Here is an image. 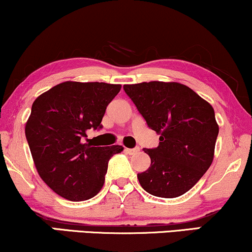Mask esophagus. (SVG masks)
I'll return each instance as SVG.
<instances>
[{
	"label": "esophagus",
	"mask_w": 252,
	"mask_h": 252,
	"mask_svg": "<svg viewBox=\"0 0 252 252\" xmlns=\"http://www.w3.org/2000/svg\"><path fill=\"white\" fill-rule=\"evenodd\" d=\"M125 151H126L127 153H128V154L133 155V154H136V153H138V152L140 151V150H139V148H126Z\"/></svg>",
	"instance_id": "esophagus-1"
}]
</instances>
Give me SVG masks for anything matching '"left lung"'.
<instances>
[{
	"label": "left lung",
	"mask_w": 252,
	"mask_h": 252,
	"mask_svg": "<svg viewBox=\"0 0 252 252\" xmlns=\"http://www.w3.org/2000/svg\"><path fill=\"white\" fill-rule=\"evenodd\" d=\"M159 146L146 150L151 167L138 174L141 187L158 197L181 196L196 185L214 160L219 125L212 105L176 82L124 85Z\"/></svg>",
	"instance_id": "obj_1"
}]
</instances>
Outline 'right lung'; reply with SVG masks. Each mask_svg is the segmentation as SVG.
I'll return each mask as SVG.
<instances>
[{"instance_id": "1", "label": "right lung", "mask_w": 252, "mask_h": 252, "mask_svg": "<svg viewBox=\"0 0 252 252\" xmlns=\"http://www.w3.org/2000/svg\"><path fill=\"white\" fill-rule=\"evenodd\" d=\"M120 84L63 82L36 98L26 136L40 179L60 196L89 200L100 191L108 160L123 146L83 144L91 128H100L107 105Z\"/></svg>"}]
</instances>
